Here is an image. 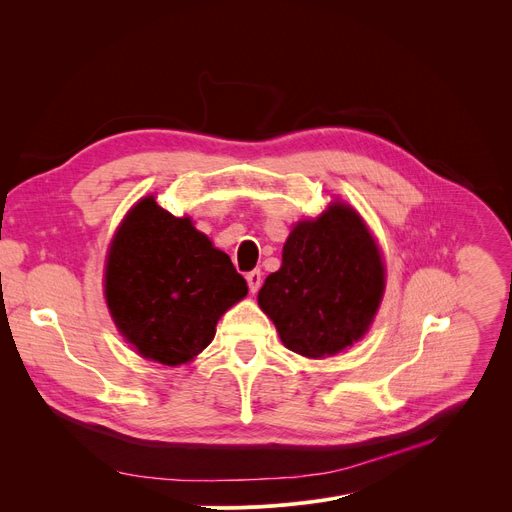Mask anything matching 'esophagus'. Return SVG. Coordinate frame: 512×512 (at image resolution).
Here are the masks:
<instances>
[{
	"label": "esophagus",
	"instance_id": "esophagus-1",
	"mask_svg": "<svg viewBox=\"0 0 512 512\" xmlns=\"http://www.w3.org/2000/svg\"><path fill=\"white\" fill-rule=\"evenodd\" d=\"M263 274L259 272V270H253V272H249L247 274V284H249V290L255 294L259 288H261V282H263V278H261Z\"/></svg>",
	"mask_w": 512,
	"mask_h": 512
}]
</instances>
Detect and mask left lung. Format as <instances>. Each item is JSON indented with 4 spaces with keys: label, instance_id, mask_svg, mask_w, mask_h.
<instances>
[{
    "label": "left lung",
    "instance_id": "1",
    "mask_svg": "<svg viewBox=\"0 0 512 512\" xmlns=\"http://www.w3.org/2000/svg\"><path fill=\"white\" fill-rule=\"evenodd\" d=\"M384 294V263L359 215L344 203L297 224L282 267L265 278L259 307L292 353L319 359L357 342Z\"/></svg>",
    "mask_w": 512,
    "mask_h": 512
}]
</instances>
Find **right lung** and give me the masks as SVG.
<instances>
[{"label":"right lung","instance_id":"right-lung-1","mask_svg":"<svg viewBox=\"0 0 512 512\" xmlns=\"http://www.w3.org/2000/svg\"><path fill=\"white\" fill-rule=\"evenodd\" d=\"M247 290L226 253L153 197L130 209L107 255L105 299L118 330L164 365L199 355Z\"/></svg>","mask_w":512,"mask_h":512}]
</instances>
